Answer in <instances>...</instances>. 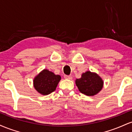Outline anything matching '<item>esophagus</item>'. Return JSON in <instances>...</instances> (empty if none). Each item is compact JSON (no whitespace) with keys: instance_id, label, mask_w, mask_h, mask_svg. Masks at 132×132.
I'll list each match as a JSON object with an SVG mask.
<instances>
[{"instance_id":"esophagus-1","label":"esophagus","mask_w":132,"mask_h":132,"mask_svg":"<svg viewBox=\"0 0 132 132\" xmlns=\"http://www.w3.org/2000/svg\"><path fill=\"white\" fill-rule=\"evenodd\" d=\"M64 78L67 79H72V76L71 75H65L64 76Z\"/></svg>"}]
</instances>
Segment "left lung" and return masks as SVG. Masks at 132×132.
Listing matches in <instances>:
<instances>
[{
  "label": "left lung",
  "mask_w": 132,
  "mask_h": 132,
  "mask_svg": "<svg viewBox=\"0 0 132 132\" xmlns=\"http://www.w3.org/2000/svg\"><path fill=\"white\" fill-rule=\"evenodd\" d=\"M76 84L81 93L94 95L102 89L103 81L97 74L87 71L82 75L81 78L76 80Z\"/></svg>",
  "instance_id": "8db88e82"
}]
</instances>
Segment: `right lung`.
<instances>
[{
	"mask_svg": "<svg viewBox=\"0 0 132 132\" xmlns=\"http://www.w3.org/2000/svg\"><path fill=\"white\" fill-rule=\"evenodd\" d=\"M60 80V75H55L53 72L44 69L35 77L33 84L35 88L39 93L48 95L55 90Z\"/></svg>",
	"mask_w": 132,
	"mask_h": 132,
	"instance_id": "1",
	"label": "right lung"
}]
</instances>
